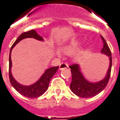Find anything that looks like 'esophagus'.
Wrapping results in <instances>:
<instances>
[{
    "mask_svg": "<svg viewBox=\"0 0 120 120\" xmlns=\"http://www.w3.org/2000/svg\"><path fill=\"white\" fill-rule=\"evenodd\" d=\"M68 68V64L66 63H62L60 64V66H59V69H60V70H61V69H66Z\"/></svg>",
    "mask_w": 120,
    "mask_h": 120,
    "instance_id": "obj_1",
    "label": "esophagus"
}]
</instances>
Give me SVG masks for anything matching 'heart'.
Segmentation results:
<instances>
[{"mask_svg": "<svg viewBox=\"0 0 120 120\" xmlns=\"http://www.w3.org/2000/svg\"><path fill=\"white\" fill-rule=\"evenodd\" d=\"M79 48V43H74L72 44H71L70 45L67 46L65 48L62 49V51L64 53L67 54H70L72 53H74L76 51H77Z\"/></svg>", "mask_w": 120, "mask_h": 120, "instance_id": "heart-1", "label": "heart"}]
</instances>
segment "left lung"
Returning <instances> with one entry per match:
<instances>
[{
  "instance_id": "8db88e82",
  "label": "left lung",
  "mask_w": 120,
  "mask_h": 120,
  "mask_svg": "<svg viewBox=\"0 0 120 120\" xmlns=\"http://www.w3.org/2000/svg\"><path fill=\"white\" fill-rule=\"evenodd\" d=\"M101 38L103 41V47L101 51V53L108 56L109 59V69L106 77L103 80L96 83L88 82L81 72L79 64H74L69 66L72 73L70 89L73 93L80 97L87 98L95 96L105 89L109 82L112 68V54L105 38L102 35H101Z\"/></svg>"
}]
</instances>
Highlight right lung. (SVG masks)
Instances as JSON below:
<instances>
[{"instance_id": "add662e5", "label": "right lung", "mask_w": 120, "mask_h": 120, "mask_svg": "<svg viewBox=\"0 0 120 120\" xmlns=\"http://www.w3.org/2000/svg\"><path fill=\"white\" fill-rule=\"evenodd\" d=\"M26 38H34L40 41L44 40L43 37L38 35L37 32L34 30L25 32L19 36L17 39L13 43L10 49V57H9V77H10V81L11 85L19 93L26 97L37 98L42 95L46 91L48 88L51 79L57 71L59 69V66H54V67L46 69L44 74L40 78V79L33 85H31L30 86H23L19 83L14 79L11 74V69L12 66V61H11V54L12 48L15 46V45L17 44L20 40Z\"/></svg>"}]
</instances>
